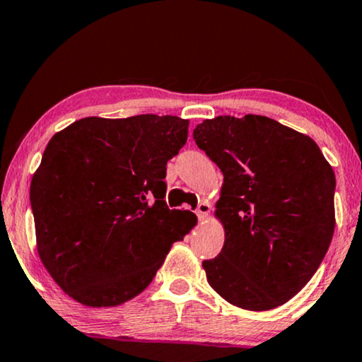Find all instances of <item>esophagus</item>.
<instances>
[{
	"instance_id": "1",
	"label": "esophagus",
	"mask_w": 362,
	"mask_h": 362,
	"mask_svg": "<svg viewBox=\"0 0 362 362\" xmlns=\"http://www.w3.org/2000/svg\"><path fill=\"white\" fill-rule=\"evenodd\" d=\"M209 212H211V204H209L208 202H202V203L198 204L197 216H198L199 221H206V219H208Z\"/></svg>"
}]
</instances>
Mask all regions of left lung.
<instances>
[{
  "label": "left lung",
  "mask_w": 362,
  "mask_h": 362,
  "mask_svg": "<svg viewBox=\"0 0 362 362\" xmlns=\"http://www.w3.org/2000/svg\"><path fill=\"white\" fill-rule=\"evenodd\" d=\"M193 140L223 174L216 216L226 242L203 261L209 285L250 311L284 305L334 237V169L313 139L266 116L208 119Z\"/></svg>",
  "instance_id": "8db88e82"
}]
</instances>
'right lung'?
I'll return each mask as SVG.
<instances>
[{"instance_id": "obj_1", "label": "right lung", "mask_w": 362, "mask_h": 362, "mask_svg": "<svg viewBox=\"0 0 362 362\" xmlns=\"http://www.w3.org/2000/svg\"><path fill=\"white\" fill-rule=\"evenodd\" d=\"M187 136L185 119L140 114L80 119L49 140L30 204L40 259L69 296L91 308L132 300L194 227L193 212L164 202L165 165Z\"/></svg>"}]
</instances>
